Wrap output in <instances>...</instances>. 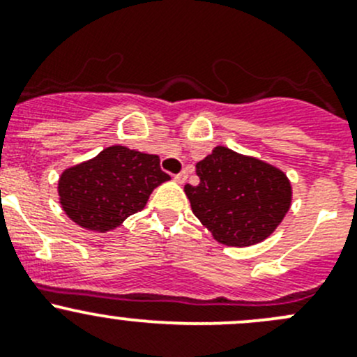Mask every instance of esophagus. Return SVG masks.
I'll return each instance as SVG.
<instances>
[{
    "instance_id": "34e87169",
    "label": "esophagus",
    "mask_w": 357,
    "mask_h": 357,
    "mask_svg": "<svg viewBox=\"0 0 357 357\" xmlns=\"http://www.w3.org/2000/svg\"><path fill=\"white\" fill-rule=\"evenodd\" d=\"M187 177H189V175H187V172L182 170L178 175H175V182L183 183V182H185V180H187Z\"/></svg>"
}]
</instances>
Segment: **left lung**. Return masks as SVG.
Instances as JSON below:
<instances>
[{
	"mask_svg": "<svg viewBox=\"0 0 357 357\" xmlns=\"http://www.w3.org/2000/svg\"><path fill=\"white\" fill-rule=\"evenodd\" d=\"M197 185L183 187L192 213L222 245L245 248L269 238L291 206L280 168L217 146L196 165Z\"/></svg>",
	"mask_w": 357,
	"mask_h": 357,
	"instance_id": "obj_1",
	"label": "left lung"
}]
</instances>
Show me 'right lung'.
<instances>
[{"label": "right lung", "instance_id": "right-lung-1", "mask_svg": "<svg viewBox=\"0 0 357 357\" xmlns=\"http://www.w3.org/2000/svg\"><path fill=\"white\" fill-rule=\"evenodd\" d=\"M167 180L170 175L161 170L160 156L111 146L62 172L59 201L74 224L107 232L144 210L151 192Z\"/></svg>", "mask_w": 357, "mask_h": 357}]
</instances>
